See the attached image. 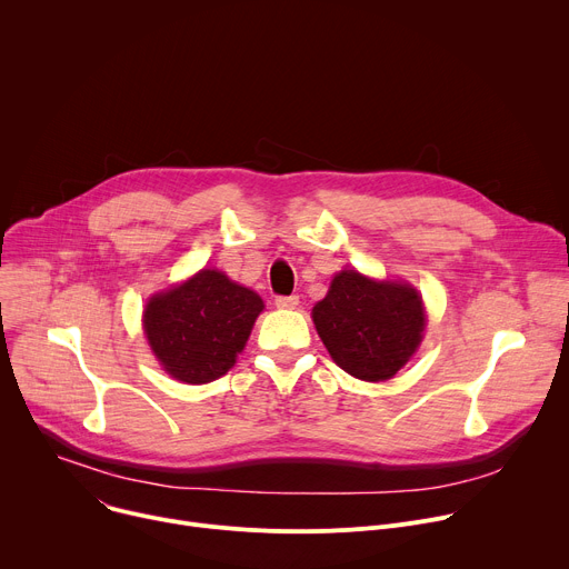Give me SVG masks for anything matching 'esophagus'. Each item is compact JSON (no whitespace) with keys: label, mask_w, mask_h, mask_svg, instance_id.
Instances as JSON below:
<instances>
[{"label":"esophagus","mask_w":569,"mask_h":569,"mask_svg":"<svg viewBox=\"0 0 569 569\" xmlns=\"http://www.w3.org/2000/svg\"><path fill=\"white\" fill-rule=\"evenodd\" d=\"M277 308H297L299 306V297L297 295H290V297H277L274 299Z\"/></svg>","instance_id":"1"}]
</instances>
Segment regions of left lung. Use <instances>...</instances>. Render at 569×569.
I'll return each instance as SVG.
<instances>
[{
	"mask_svg": "<svg viewBox=\"0 0 569 569\" xmlns=\"http://www.w3.org/2000/svg\"><path fill=\"white\" fill-rule=\"evenodd\" d=\"M315 329L333 362L367 382L396 376L426 331L423 299L410 283L376 281L342 270L312 308Z\"/></svg>",
	"mask_w": 569,
	"mask_h": 569,
	"instance_id": "left-lung-1",
	"label": "left lung"
}]
</instances>
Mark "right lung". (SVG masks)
<instances>
[{
	"instance_id": "obj_1",
	"label": "right lung",
	"mask_w": 569,
	"mask_h": 569,
	"mask_svg": "<svg viewBox=\"0 0 569 569\" xmlns=\"http://www.w3.org/2000/svg\"><path fill=\"white\" fill-rule=\"evenodd\" d=\"M261 310L263 299L254 290L204 268L148 299L143 333L171 378L204 385L236 365Z\"/></svg>"
}]
</instances>
